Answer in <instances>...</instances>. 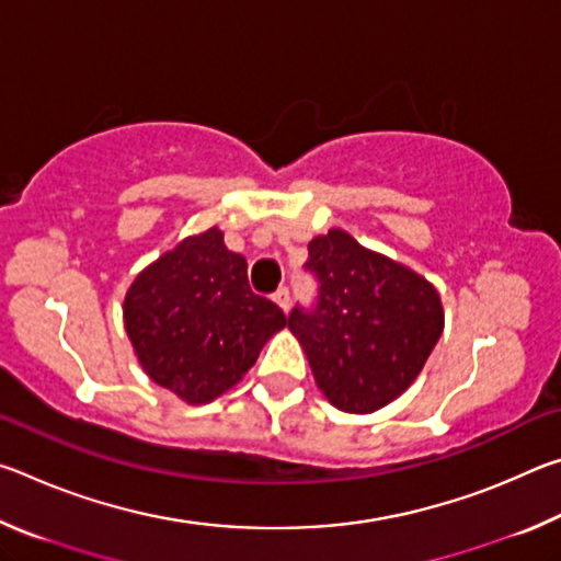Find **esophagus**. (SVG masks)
I'll list each match as a JSON object with an SVG mask.
<instances>
[{
	"mask_svg": "<svg viewBox=\"0 0 561 561\" xmlns=\"http://www.w3.org/2000/svg\"><path fill=\"white\" fill-rule=\"evenodd\" d=\"M272 299L277 301L284 311H289V304H291V297H289V287H279L277 291H274V297H272Z\"/></svg>",
	"mask_w": 561,
	"mask_h": 561,
	"instance_id": "obj_1",
	"label": "esophagus"
}]
</instances>
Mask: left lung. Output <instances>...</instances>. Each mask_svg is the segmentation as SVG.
Listing matches in <instances>:
<instances>
[{
	"label": "left lung",
	"mask_w": 561,
	"mask_h": 561,
	"mask_svg": "<svg viewBox=\"0 0 561 561\" xmlns=\"http://www.w3.org/2000/svg\"><path fill=\"white\" fill-rule=\"evenodd\" d=\"M314 307H294L291 334L317 386L346 413H374L415 381L443 334L438 291L344 230L309 242Z\"/></svg>",
	"instance_id": "obj_1"
}]
</instances>
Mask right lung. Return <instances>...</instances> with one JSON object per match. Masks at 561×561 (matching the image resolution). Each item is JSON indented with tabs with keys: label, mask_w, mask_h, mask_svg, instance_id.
<instances>
[{
	"label": "right lung",
	"mask_w": 561,
	"mask_h": 561,
	"mask_svg": "<svg viewBox=\"0 0 561 561\" xmlns=\"http://www.w3.org/2000/svg\"><path fill=\"white\" fill-rule=\"evenodd\" d=\"M123 319L140 366L187 403L222 396L287 317L250 289L247 260L217 227L187 237L130 284Z\"/></svg>",
	"instance_id": "add662e5"
}]
</instances>
